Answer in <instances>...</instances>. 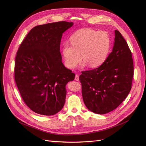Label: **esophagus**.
I'll list each match as a JSON object with an SVG mask.
<instances>
[{
	"mask_svg": "<svg viewBox=\"0 0 146 146\" xmlns=\"http://www.w3.org/2000/svg\"><path fill=\"white\" fill-rule=\"evenodd\" d=\"M74 80L76 81H78L79 80V75L78 74H76L75 76V78H74Z\"/></svg>",
	"mask_w": 146,
	"mask_h": 146,
	"instance_id": "obj_1",
	"label": "esophagus"
}]
</instances>
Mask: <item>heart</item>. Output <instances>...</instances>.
<instances>
[{
    "mask_svg": "<svg viewBox=\"0 0 146 146\" xmlns=\"http://www.w3.org/2000/svg\"><path fill=\"white\" fill-rule=\"evenodd\" d=\"M70 43L72 46L66 44L62 48V55L67 68H75L81 59L84 60L82 66L88 65L90 68H97L108 58L111 38L107 32L84 28L71 37Z\"/></svg>",
    "mask_w": 146,
    "mask_h": 146,
    "instance_id": "heart-1",
    "label": "heart"
}]
</instances>
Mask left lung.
I'll return each instance as SVG.
<instances>
[{
  "label": "left lung",
  "mask_w": 146,
  "mask_h": 146,
  "mask_svg": "<svg viewBox=\"0 0 146 146\" xmlns=\"http://www.w3.org/2000/svg\"><path fill=\"white\" fill-rule=\"evenodd\" d=\"M114 32L113 48L105 61L96 69L82 72L79 77L83 101L96 114L115 109L131 90L134 72L132 53L121 33Z\"/></svg>",
  "instance_id": "8db88e82"
}]
</instances>
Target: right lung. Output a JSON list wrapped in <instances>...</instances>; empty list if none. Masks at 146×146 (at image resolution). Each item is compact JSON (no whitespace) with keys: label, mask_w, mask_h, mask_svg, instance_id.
Instances as JSON below:
<instances>
[{"label":"right lung","mask_w":146,"mask_h":146,"mask_svg":"<svg viewBox=\"0 0 146 146\" xmlns=\"http://www.w3.org/2000/svg\"><path fill=\"white\" fill-rule=\"evenodd\" d=\"M73 23L60 21L32 28L19 47L14 77L26 105L44 115L56 114L63 108L66 86L75 74L62 62V34Z\"/></svg>","instance_id":"right-lung-1"}]
</instances>
